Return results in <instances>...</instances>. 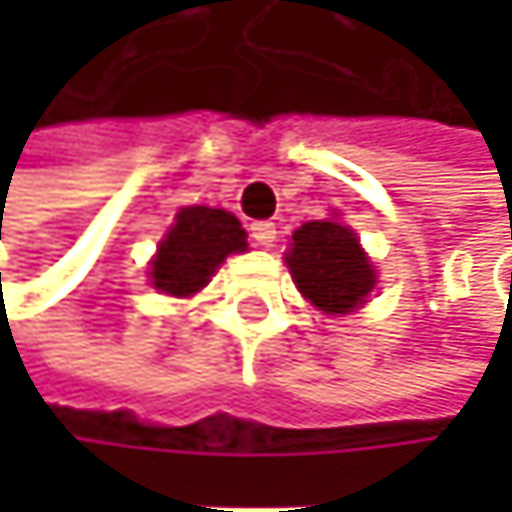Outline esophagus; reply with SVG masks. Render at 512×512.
<instances>
[{
    "mask_svg": "<svg viewBox=\"0 0 512 512\" xmlns=\"http://www.w3.org/2000/svg\"><path fill=\"white\" fill-rule=\"evenodd\" d=\"M252 240H255L257 246H263V249H269L272 243H275V225L272 222H252Z\"/></svg>",
    "mask_w": 512,
    "mask_h": 512,
    "instance_id": "esophagus-1",
    "label": "esophagus"
}]
</instances>
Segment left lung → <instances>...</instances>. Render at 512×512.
Returning <instances> with one entry per match:
<instances>
[{
  "mask_svg": "<svg viewBox=\"0 0 512 512\" xmlns=\"http://www.w3.org/2000/svg\"><path fill=\"white\" fill-rule=\"evenodd\" d=\"M299 293L323 314H350L376 287V269L364 255L356 231L341 219L305 222L293 231L287 252Z\"/></svg>",
  "mask_w": 512,
  "mask_h": 512,
  "instance_id": "obj_1",
  "label": "left lung"
}]
</instances>
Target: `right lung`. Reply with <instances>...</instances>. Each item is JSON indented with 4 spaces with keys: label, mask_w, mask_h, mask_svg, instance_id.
<instances>
[{
    "label": "right lung",
    "mask_w": 512,
    "mask_h": 512,
    "mask_svg": "<svg viewBox=\"0 0 512 512\" xmlns=\"http://www.w3.org/2000/svg\"><path fill=\"white\" fill-rule=\"evenodd\" d=\"M240 219L219 207H180L151 260V284L168 296L198 293L222 260L246 252Z\"/></svg>",
    "instance_id": "add662e5"
}]
</instances>
